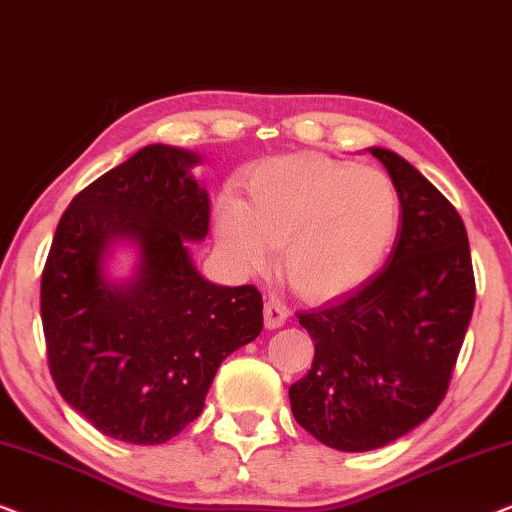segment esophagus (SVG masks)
<instances>
[{
    "label": "esophagus",
    "instance_id": "esophagus-1",
    "mask_svg": "<svg viewBox=\"0 0 512 512\" xmlns=\"http://www.w3.org/2000/svg\"><path fill=\"white\" fill-rule=\"evenodd\" d=\"M286 307L282 303H277V300H268L265 303V310H263V319H265V328H282L286 324Z\"/></svg>",
    "mask_w": 512,
    "mask_h": 512
}]
</instances>
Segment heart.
Listing matches in <instances>:
<instances>
[{
	"label": "heart",
	"instance_id": "obj_1",
	"mask_svg": "<svg viewBox=\"0 0 512 512\" xmlns=\"http://www.w3.org/2000/svg\"><path fill=\"white\" fill-rule=\"evenodd\" d=\"M401 198L387 174L328 158L289 156L258 165L247 200L221 195L214 235L242 275L270 268L282 247V272L300 296L331 300L368 282L394 247Z\"/></svg>",
	"mask_w": 512,
	"mask_h": 512
}]
</instances>
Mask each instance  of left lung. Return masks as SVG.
<instances>
[{"mask_svg": "<svg viewBox=\"0 0 512 512\" xmlns=\"http://www.w3.org/2000/svg\"><path fill=\"white\" fill-rule=\"evenodd\" d=\"M368 151L401 198L394 249L347 298L298 314L314 340V361L289 389L296 422L340 452L394 443L436 412L475 305L457 209L398 153Z\"/></svg>", "mask_w": 512, "mask_h": 512, "instance_id": "obj_1", "label": "left lung"}]
</instances>
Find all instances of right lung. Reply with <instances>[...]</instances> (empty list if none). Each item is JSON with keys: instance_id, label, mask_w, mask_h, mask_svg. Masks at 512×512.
Instances as JSON below:
<instances>
[{"instance_id": "right-lung-1", "label": "right lung", "mask_w": 512, "mask_h": 512, "mask_svg": "<svg viewBox=\"0 0 512 512\" xmlns=\"http://www.w3.org/2000/svg\"><path fill=\"white\" fill-rule=\"evenodd\" d=\"M195 151L149 144L83 188L62 214L41 275L48 366L62 398L104 436L160 445L200 417L221 361L256 340V286H221L188 242L209 230ZM118 246L136 249L110 277Z\"/></svg>"}]
</instances>
